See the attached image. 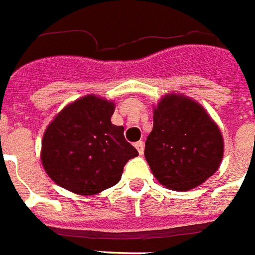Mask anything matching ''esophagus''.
<instances>
[{
	"label": "esophagus",
	"instance_id": "1",
	"mask_svg": "<svg viewBox=\"0 0 255 255\" xmlns=\"http://www.w3.org/2000/svg\"><path fill=\"white\" fill-rule=\"evenodd\" d=\"M134 146L137 148V150H138V153H140V155L144 153V142H142V141H137V142L134 144Z\"/></svg>",
	"mask_w": 255,
	"mask_h": 255
}]
</instances>
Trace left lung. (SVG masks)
I'll return each mask as SVG.
<instances>
[{"instance_id":"1","label":"left lung","mask_w":255,"mask_h":255,"mask_svg":"<svg viewBox=\"0 0 255 255\" xmlns=\"http://www.w3.org/2000/svg\"><path fill=\"white\" fill-rule=\"evenodd\" d=\"M144 153L163 186L190 190L220 166L222 133L198 103L167 95L155 109L153 129L146 137Z\"/></svg>"}]
</instances>
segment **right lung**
Returning a JSON list of instances; mask_svg holds the SVG:
<instances>
[{"label": "right lung", "instance_id": "add662e5", "mask_svg": "<svg viewBox=\"0 0 255 255\" xmlns=\"http://www.w3.org/2000/svg\"><path fill=\"white\" fill-rule=\"evenodd\" d=\"M114 105L88 95L65 107L46 129L42 163L57 185L77 194H96L120 182L138 152L124 126L111 124Z\"/></svg>", "mask_w": 255, "mask_h": 255}]
</instances>
